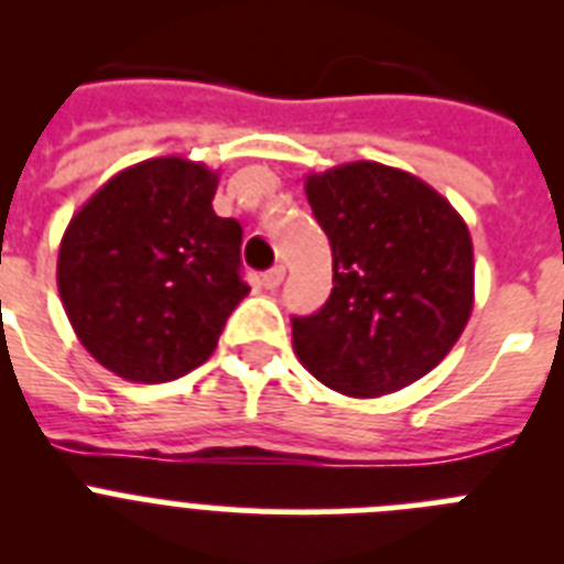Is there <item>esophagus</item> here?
Listing matches in <instances>:
<instances>
[{"label": "esophagus", "mask_w": 564, "mask_h": 564, "mask_svg": "<svg viewBox=\"0 0 564 564\" xmlns=\"http://www.w3.org/2000/svg\"><path fill=\"white\" fill-rule=\"evenodd\" d=\"M282 279H285V268H282V265H273L271 271L262 273V285H265L268 291H276V288L282 285Z\"/></svg>", "instance_id": "obj_1"}]
</instances>
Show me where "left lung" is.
I'll return each mask as SVG.
<instances>
[{
  "instance_id": "8db88e82",
  "label": "left lung",
  "mask_w": 564,
  "mask_h": 564,
  "mask_svg": "<svg viewBox=\"0 0 564 564\" xmlns=\"http://www.w3.org/2000/svg\"><path fill=\"white\" fill-rule=\"evenodd\" d=\"M305 194L333 248V291L293 316V350L350 398L410 387L455 347L475 305V248L430 183L376 161L307 174Z\"/></svg>"
}]
</instances>
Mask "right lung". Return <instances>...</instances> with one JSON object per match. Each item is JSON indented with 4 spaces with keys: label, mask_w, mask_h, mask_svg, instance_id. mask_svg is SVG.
I'll return each mask as SVG.
<instances>
[{
    "label": "right lung",
    "mask_w": 564,
    "mask_h": 564,
    "mask_svg": "<svg viewBox=\"0 0 564 564\" xmlns=\"http://www.w3.org/2000/svg\"><path fill=\"white\" fill-rule=\"evenodd\" d=\"M220 174L152 158L109 177L69 220L56 282L78 341L101 367L163 383L200 367L251 288L242 226L214 214Z\"/></svg>",
    "instance_id": "obj_1"
}]
</instances>
